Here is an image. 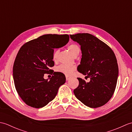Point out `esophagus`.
<instances>
[{
  "instance_id": "1",
  "label": "esophagus",
  "mask_w": 132,
  "mask_h": 132,
  "mask_svg": "<svg viewBox=\"0 0 132 132\" xmlns=\"http://www.w3.org/2000/svg\"><path fill=\"white\" fill-rule=\"evenodd\" d=\"M70 78H71V77H69V76H66V80H70Z\"/></svg>"
}]
</instances>
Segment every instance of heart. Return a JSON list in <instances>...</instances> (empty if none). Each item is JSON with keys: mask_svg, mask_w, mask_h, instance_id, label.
Segmentation results:
<instances>
[{"mask_svg": "<svg viewBox=\"0 0 132 132\" xmlns=\"http://www.w3.org/2000/svg\"><path fill=\"white\" fill-rule=\"evenodd\" d=\"M68 49L69 51L70 52L71 54L76 57L78 56V54H79L80 52V48L77 44H72L68 46ZM58 54V50H55V51L53 53V60H55L57 58V55ZM75 68L74 66H70L65 65V64H61V65L59 66L57 68V71L58 72H60L61 73H63L66 75H71L73 72L74 71Z\"/></svg>", "mask_w": 132, "mask_h": 132, "instance_id": "1", "label": "heart"}]
</instances>
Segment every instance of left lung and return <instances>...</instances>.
<instances>
[{
  "instance_id": "obj_1",
  "label": "left lung",
  "mask_w": 132,
  "mask_h": 132,
  "mask_svg": "<svg viewBox=\"0 0 132 132\" xmlns=\"http://www.w3.org/2000/svg\"><path fill=\"white\" fill-rule=\"evenodd\" d=\"M70 36L80 45L82 51L78 71L90 78V81L86 82L78 78L79 83L74 90L75 97L90 108L104 105L112 96L118 78V64L114 53L106 44L89 33Z\"/></svg>"
}]
</instances>
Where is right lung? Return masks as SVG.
<instances>
[{
  "label": "right lung",
  "mask_w": 132,
  "mask_h": 132,
  "mask_svg": "<svg viewBox=\"0 0 132 132\" xmlns=\"http://www.w3.org/2000/svg\"><path fill=\"white\" fill-rule=\"evenodd\" d=\"M68 35H44L24 44L16 55L13 78L19 95L25 103L33 108L46 105L54 99L60 87L66 82L64 75L55 72L45 79L54 66V49L65 45Z\"/></svg>",
  "instance_id": "obj_1"
}]
</instances>
